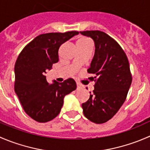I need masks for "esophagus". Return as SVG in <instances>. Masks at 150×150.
Returning <instances> with one entry per match:
<instances>
[{
  "label": "esophagus",
  "instance_id": "1",
  "mask_svg": "<svg viewBox=\"0 0 150 150\" xmlns=\"http://www.w3.org/2000/svg\"><path fill=\"white\" fill-rule=\"evenodd\" d=\"M76 84H77V87H78V89H81V88H82V86H81V85L79 83H78V82H77V83H76Z\"/></svg>",
  "mask_w": 150,
  "mask_h": 150
}]
</instances>
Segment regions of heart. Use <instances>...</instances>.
I'll use <instances>...</instances> for the list:
<instances>
[{
    "label": "heart",
    "instance_id": "1",
    "mask_svg": "<svg viewBox=\"0 0 150 150\" xmlns=\"http://www.w3.org/2000/svg\"><path fill=\"white\" fill-rule=\"evenodd\" d=\"M89 41L88 40H87V39L86 38H82L81 39V40H79L78 41V43H77V44H79V43H86V42Z\"/></svg>",
    "mask_w": 150,
    "mask_h": 150
}]
</instances>
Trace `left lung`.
I'll list each match as a JSON object with an SVG mask.
<instances>
[{"label": "left lung", "instance_id": "left-lung-1", "mask_svg": "<svg viewBox=\"0 0 150 150\" xmlns=\"http://www.w3.org/2000/svg\"><path fill=\"white\" fill-rule=\"evenodd\" d=\"M94 42L95 52L88 72L96 83L89 99L82 104L86 118L100 124L112 118L126 99L132 82L128 58L120 45L99 30L80 32Z\"/></svg>", "mask_w": 150, "mask_h": 150}]
</instances>
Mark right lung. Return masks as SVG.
I'll use <instances>...</instances> for the list:
<instances>
[{"instance_id": "right-lung-1", "label": "right lung", "mask_w": 150, "mask_h": 150, "mask_svg": "<svg viewBox=\"0 0 150 150\" xmlns=\"http://www.w3.org/2000/svg\"><path fill=\"white\" fill-rule=\"evenodd\" d=\"M78 32L42 34L25 47L14 67L15 93L25 112L33 120L46 122L59 114L64 98L76 89L72 78L59 83L47 81V71L59 61L58 51L62 44Z\"/></svg>"}]
</instances>
